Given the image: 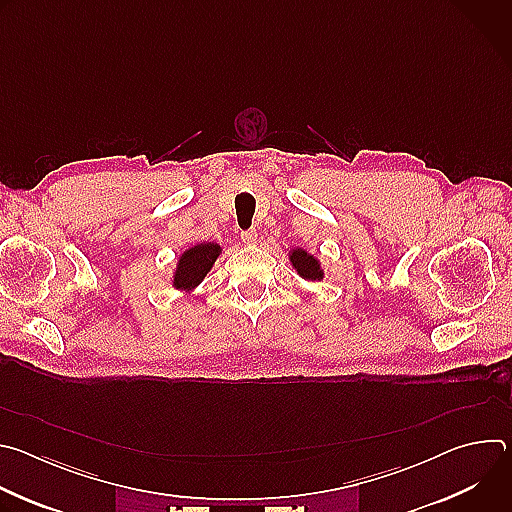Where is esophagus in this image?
<instances>
[{
	"instance_id": "obj_1",
	"label": "esophagus",
	"mask_w": 512,
	"mask_h": 512,
	"mask_svg": "<svg viewBox=\"0 0 512 512\" xmlns=\"http://www.w3.org/2000/svg\"><path fill=\"white\" fill-rule=\"evenodd\" d=\"M241 239H243V243H247V245H255V243H257V231H255V229L243 231V233H241Z\"/></svg>"
}]
</instances>
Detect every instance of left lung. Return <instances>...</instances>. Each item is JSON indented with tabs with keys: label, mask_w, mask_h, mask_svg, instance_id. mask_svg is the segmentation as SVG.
<instances>
[{
	"label": "left lung",
	"mask_w": 512,
	"mask_h": 512,
	"mask_svg": "<svg viewBox=\"0 0 512 512\" xmlns=\"http://www.w3.org/2000/svg\"><path fill=\"white\" fill-rule=\"evenodd\" d=\"M289 259H291V263H294V267L298 269V273L304 275L306 279H312V281L322 279V271H320L318 261L312 255H308L306 251H302V249L291 251Z\"/></svg>",
	"instance_id": "obj_1"
}]
</instances>
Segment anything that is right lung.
Returning <instances> with one entry per match:
<instances>
[{
    "instance_id": "1",
    "label": "right lung",
    "mask_w": 512,
    "mask_h": 512,
    "mask_svg": "<svg viewBox=\"0 0 512 512\" xmlns=\"http://www.w3.org/2000/svg\"><path fill=\"white\" fill-rule=\"evenodd\" d=\"M218 253H221V247L214 243H200V245L188 249L180 257V263H178V269L174 275V285L178 289H190V287L198 285L204 279V275L210 271Z\"/></svg>"
}]
</instances>
